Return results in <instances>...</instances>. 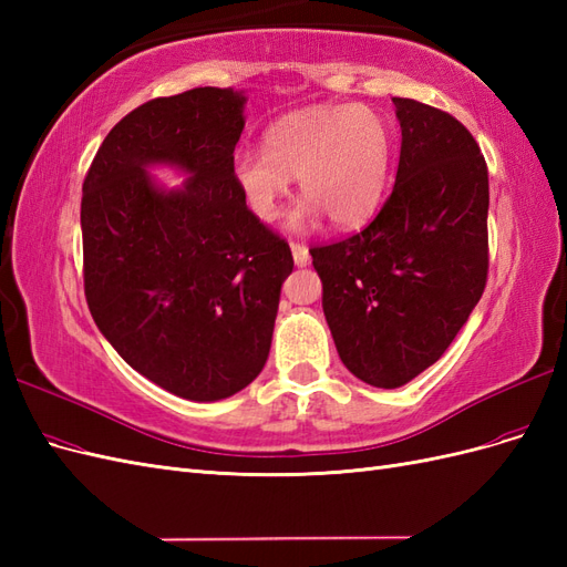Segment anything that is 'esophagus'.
Returning <instances> with one entry per match:
<instances>
[{"mask_svg": "<svg viewBox=\"0 0 567 567\" xmlns=\"http://www.w3.org/2000/svg\"><path fill=\"white\" fill-rule=\"evenodd\" d=\"M290 252H293V262L298 267L310 265V250H307L305 244H290Z\"/></svg>", "mask_w": 567, "mask_h": 567, "instance_id": "esophagus-1", "label": "esophagus"}]
</instances>
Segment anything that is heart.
I'll return each mask as SVG.
<instances>
[{
	"label": "heart",
	"instance_id": "obj_1",
	"mask_svg": "<svg viewBox=\"0 0 567 567\" xmlns=\"http://www.w3.org/2000/svg\"><path fill=\"white\" fill-rule=\"evenodd\" d=\"M392 146V127L375 109L315 106L271 123L262 151L238 148L231 177L257 219H277L300 177L307 198L290 215V229H310L323 215L336 227L352 229L383 200Z\"/></svg>",
	"mask_w": 567,
	"mask_h": 567
}]
</instances>
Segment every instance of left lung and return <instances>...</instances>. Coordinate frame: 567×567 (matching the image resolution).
<instances>
[{
    "mask_svg": "<svg viewBox=\"0 0 567 567\" xmlns=\"http://www.w3.org/2000/svg\"><path fill=\"white\" fill-rule=\"evenodd\" d=\"M402 151L369 227L310 248L336 350L359 381L400 388L444 354L487 284V163L458 120L392 99Z\"/></svg>",
    "mask_w": 567,
    "mask_h": 567,
    "instance_id": "obj_1",
    "label": "left lung"
}]
</instances>
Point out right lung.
Instances as JSON below:
<instances>
[{
	"instance_id": "right-lung-1",
	"label": "right lung",
	"mask_w": 567,
	"mask_h": 567,
	"mask_svg": "<svg viewBox=\"0 0 567 567\" xmlns=\"http://www.w3.org/2000/svg\"><path fill=\"white\" fill-rule=\"evenodd\" d=\"M246 94L151 99L99 146L82 184L84 296L99 331L148 381L217 402L262 371L293 255L231 177ZM189 177L163 189L145 173Z\"/></svg>"
}]
</instances>
